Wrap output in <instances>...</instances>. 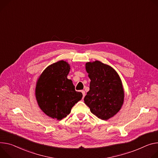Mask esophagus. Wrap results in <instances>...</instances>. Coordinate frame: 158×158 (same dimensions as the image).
<instances>
[{
	"instance_id": "obj_1",
	"label": "esophagus",
	"mask_w": 158,
	"mask_h": 158,
	"mask_svg": "<svg viewBox=\"0 0 158 158\" xmlns=\"http://www.w3.org/2000/svg\"><path fill=\"white\" fill-rule=\"evenodd\" d=\"M81 93H82V95H83V98H84V97L85 96V91L82 90V91H81Z\"/></svg>"
}]
</instances>
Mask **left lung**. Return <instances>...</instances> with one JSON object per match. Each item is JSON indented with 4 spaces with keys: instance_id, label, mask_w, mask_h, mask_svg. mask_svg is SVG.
Instances as JSON below:
<instances>
[{
    "instance_id": "1",
    "label": "left lung",
    "mask_w": 158,
    "mask_h": 158,
    "mask_svg": "<svg viewBox=\"0 0 158 158\" xmlns=\"http://www.w3.org/2000/svg\"><path fill=\"white\" fill-rule=\"evenodd\" d=\"M85 70L91 82L84 103L97 117L108 120L119 111L123 103L121 79L111 67L98 60L87 62Z\"/></svg>"
}]
</instances>
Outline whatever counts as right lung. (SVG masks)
I'll list each match as a JSON object with an SVG mask.
<instances>
[{"label": "right lung", "instance_id": "add662e5", "mask_svg": "<svg viewBox=\"0 0 158 158\" xmlns=\"http://www.w3.org/2000/svg\"><path fill=\"white\" fill-rule=\"evenodd\" d=\"M69 64L60 60L47 67L36 82L35 95L38 104L47 115L58 120L66 117L74 105L82 99L73 81L67 79Z\"/></svg>", "mask_w": 158, "mask_h": 158}]
</instances>
